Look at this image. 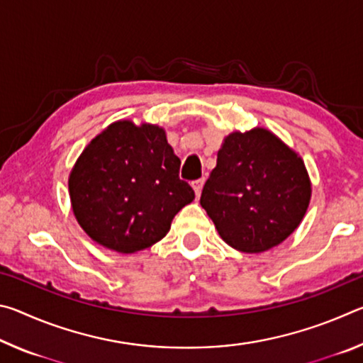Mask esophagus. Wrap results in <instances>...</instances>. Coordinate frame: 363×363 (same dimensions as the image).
Listing matches in <instances>:
<instances>
[{
	"instance_id": "1",
	"label": "esophagus",
	"mask_w": 363,
	"mask_h": 363,
	"mask_svg": "<svg viewBox=\"0 0 363 363\" xmlns=\"http://www.w3.org/2000/svg\"><path fill=\"white\" fill-rule=\"evenodd\" d=\"M203 182H205V179H196V181L192 182V187H194V190H195V195H196V196H200L201 189H203Z\"/></svg>"
}]
</instances>
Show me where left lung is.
I'll use <instances>...</instances> for the list:
<instances>
[{
    "label": "left lung",
    "instance_id": "left-lung-1",
    "mask_svg": "<svg viewBox=\"0 0 363 363\" xmlns=\"http://www.w3.org/2000/svg\"><path fill=\"white\" fill-rule=\"evenodd\" d=\"M309 200L303 160L275 134L256 128L224 139L200 205L227 245L262 253L291 235Z\"/></svg>",
    "mask_w": 363,
    "mask_h": 363
}]
</instances>
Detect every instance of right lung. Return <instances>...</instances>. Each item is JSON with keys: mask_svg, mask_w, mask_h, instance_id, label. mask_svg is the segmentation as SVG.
Returning a JSON list of instances; mask_svg holds the SVG:
<instances>
[{"mask_svg": "<svg viewBox=\"0 0 363 363\" xmlns=\"http://www.w3.org/2000/svg\"><path fill=\"white\" fill-rule=\"evenodd\" d=\"M179 167L162 128L112 123L91 140L70 173L77 220L93 240L118 253L152 247L195 199Z\"/></svg>", "mask_w": 363, "mask_h": 363, "instance_id": "right-lung-1", "label": "right lung"}]
</instances>
